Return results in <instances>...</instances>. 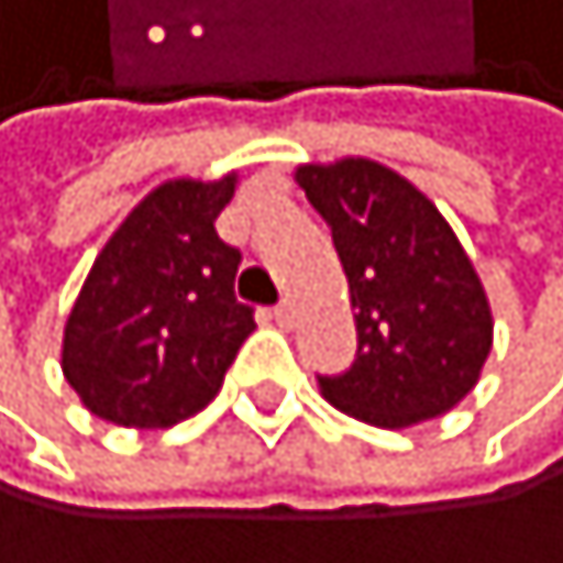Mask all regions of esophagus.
Returning a JSON list of instances; mask_svg holds the SVG:
<instances>
[{
  "label": "esophagus",
  "instance_id": "1",
  "mask_svg": "<svg viewBox=\"0 0 563 563\" xmlns=\"http://www.w3.org/2000/svg\"><path fill=\"white\" fill-rule=\"evenodd\" d=\"M273 316H276L279 327H294V319H298V309H294V301H279L276 309H273Z\"/></svg>",
  "mask_w": 563,
  "mask_h": 563
}]
</instances>
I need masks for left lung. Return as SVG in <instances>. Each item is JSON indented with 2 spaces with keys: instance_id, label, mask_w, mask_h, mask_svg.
Wrapping results in <instances>:
<instances>
[{
  "instance_id": "8db88e82",
  "label": "left lung",
  "mask_w": 563,
  "mask_h": 563,
  "mask_svg": "<svg viewBox=\"0 0 563 563\" xmlns=\"http://www.w3.org/2000/svg\"><path fill=\"white\" fill-rule=\"evenodd\" d=\"M349 276L355 363L319 377L323 398L374 428H413L474 391L493 352V305L453 225L380 161L298 165Z\"/></svg>"
}]
</instances>
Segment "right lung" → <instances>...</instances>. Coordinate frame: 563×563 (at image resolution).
Instances as JSON below:
<instances>
[{
  "label": "right lung",
  "mask_w": 563,
  "mask_h": 563,
  "mask_svg": "<svg viewBox=\"0 0 563 563\" xmlns=\"http://www.w3.org/2000/svg\"><path fill=\"white\" fill-rule=\"evenodd\" d=\"M236 179L154 186L96 254L67 312L60 369L100 420L165 431L219 395L254 330L233 294L240 251L214 233Z\"/></svg>",
  "instance_id": "obj_1"
}]
</instances>
